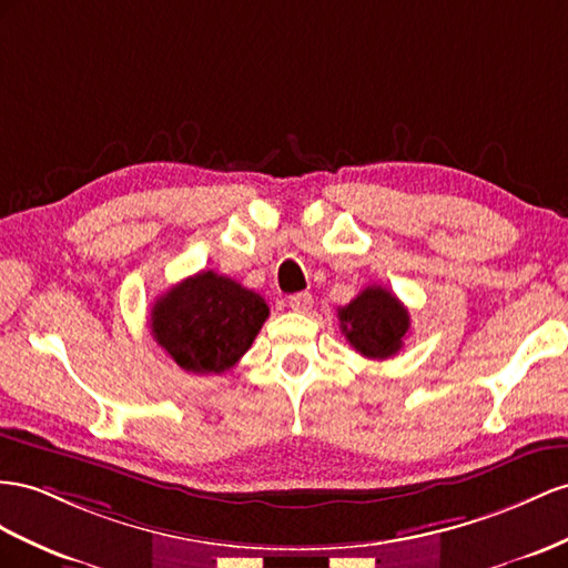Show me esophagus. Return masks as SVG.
<instances>
[{
    "mask_svg": "<svg viewBox=\"0 0 568 568\" xmlns=\"http://www.w3.org/2000/svg\"><path fill=\"white\" fill-rule=\"evenodd\" d=\"M312 302H314V300H312L310 293H295V295L287 297V307L293 310V312H310Z\"/></svg>",
    "mask_w": 568,
    "mask_h": 568,
    "instance_id": "1",
    "label": "esophagus"
}]
</instances>
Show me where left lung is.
Instances as JSON below:
<instances>
[{"instance_id": "left-lung-1", "label": "left lung", "mask_w": 568, "mask_h": 568, "mask_svg": "<svg viewBox=\"0 0 568 568\" xmlns=\"http://www.w3.org/2000/svg\"><path fill=\"white\" fill-rule=\"evenodd\" d=\"M341 331L359 355L369 359L394 357L410 328L403 302L382 285H369L338 310Z\"/></svg>"}]
</instances>
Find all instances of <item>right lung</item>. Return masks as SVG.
Masks as SVG:
<instances>
[{
    "label": "right lung",
    "mask_w": 568,
    "mask_h": 568,
    "mask_svg": "<svg viewBox=\"0 0 568 568\" xmlns=\"http://www.w3.org/2000/svg\"><path fill=\"white\" fill-rule=\"evenodd\" d=\"M266 318L268 304L254 290L201 271L155 300L151 333L184 372L221 374L250 351Z\"/></svg>",
    "instance_id": "obj_1"
}]
</instances>
